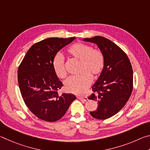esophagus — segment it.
I'll return each mask as SVG.
<instances>
[{
    "label": "esophagus",
    "instance_id": "1",
    "mask_svg": "<svg viewBox=\"0 0 150 150\" xmlns=\"http://www.w3.org/2000/svg\"><path fill=\"white\" fill-rule=\"evenodd\" d=\"M77 98L79 100H88V98L87 96H85V97H83V96H77Z\"/></svg>",
    "mask_w": 150,
    "mask_h": 150
}]
</instances>
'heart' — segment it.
Segmentation results:
<instances>
[{"instance_id": "b5f03b06", "label": "heart", "mask_w": 150, "mask_h": 150, "mask_svg": "<svg viewBox=\"0 0 150 150\" xmlns=\"http://www.w3.org/2000/svg\"><path fill=\"white\" fill-rule=\"evenodd\" d=\"M68 53L79 60H80V71L78 75L70 76L64 81V87L68 92L82 95L87 90L92 81V76L97 75L103 71L105 66V57L100 50L93 49L91 45L82 42L73 44L68 49ZM52 66L54 70L59 78L66 75L65 69V59L60 53L54 55Z\"/></svg>"}]
</instances>
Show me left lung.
I'll return each instance as SVG.
<instances>
[{"label":"left lung","instance_id":"1","mask_svg":"<svg viewBox=\"0 0 150 150\" xmlns=\"http://www.w3.org/2000/svg\"><path fill=\"white\" fill-rule=\"evenodd\" d=\"M98 45L105 57V66L93 85L88 99L96 100L98 107L90 112L93 118L105 120L118 112L130 98L133 88V71L125 52L110 40L102 36L85 38Z\"/></svg>","mask_w":150,"mask_h":150}]
</instances>
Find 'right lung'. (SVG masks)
I'll return each mask as SVG.
<instances>
[{"instance_id": "add662e5", "label": "right lung", "mask_w": 150, "mask_h": 150, "mask_svg": "<svg viewBox=\"0 0 150 150\" xmlns=\"http://www.w3.org/2000/svg\"><path fill=\"white\" fill-rule=\"evenodd\" d=\"M75 38H50L35 43L28 51L18 70L22 98L29 110L44 121H57L64 116L76 96L57 91L62 83L52 66L53 58Z\"/></svg>"}]
</instances>
